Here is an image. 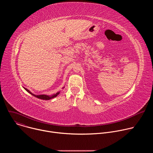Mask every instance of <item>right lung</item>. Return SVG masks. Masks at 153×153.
I'll return each instance as SVG.
<instances>
[{
  "label": "right lung",
  "instance_id": "add662e5",
  "mask_svg": "<svg viewBox=\"0 0 153 153\" xmlns=\"http://www.w3.org/2000/svg\"><path fill=\"white\" fill-rule=\"evenodd\" d=\"M24 89H25L27 92H28L29 93H30L31 95H33V96L36 97L37 98H39V99H43V100H50V99H53V98L56 97L60 93V92H58V93H56V94H52V95H51V96H48V95H45V94L36 95V94H34L32 93H31L30 90H28V89H27V88H24Z\"/></svg>",
  "mask_w": 153,
  "mask_h": 153
}]
</instances>
